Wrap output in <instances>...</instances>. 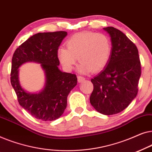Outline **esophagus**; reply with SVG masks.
Masks as SVG:
<instances>
[{"label": "esophagus", "instance_id": "34e87169", "mask_svg": "<svg viewBox=\"0 0 152 152\" xmlns=\"http://www.w3.org/2000/svg\"><path fill=\"white\" fill-rule=\"evenodd\" d=\"M77 80H78V82H84V81L85 80V78L84 77H82V76H80V75H79L78 77H77Z\"/></svg>", "mask_w": 152, "mask_h": 152}]
</instances>
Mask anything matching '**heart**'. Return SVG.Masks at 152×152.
I'll use <instances>...</instances> for the list:
<instances>
[{
    "label": "heart",
    "mask_w": 152,
    "mask_h": 152,
    "mask_svg": "<svg viewBox=\"0 0 152 152\" xmlns=\"http://www.w3.org/2000/svg\"><path fill=\"white\" fill-rule=\"evenodd\" d=\"M67 48H60L57 57L66 69L71 70L77 61L83 72L100 71L109 63L112 45L109 37L103 33L82 32L72 35L66 41Z\"/></svg>",
    "instance_id": "heart-1"
}]
</instances>
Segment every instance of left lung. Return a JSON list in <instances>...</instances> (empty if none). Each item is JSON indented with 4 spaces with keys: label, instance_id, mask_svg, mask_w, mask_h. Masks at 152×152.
I'll return each instance as SVG.
<instances>
[{
    "label": "left lung",
    "instance_id": "left-lung-1",
    "mask_svg": "<svg viewBox=\"0 0 152 152\" xmlns=\"http://www.w3.org/2000/svg\"><path fill=\"white\" fill-rule=\"evenodd\" d=\"M111 37V55L102 71L91 79L90 102L104 115L120 113L138 94L141 64L136 45L113 27L104 28Z\"/></svg>",
    "mask_w": 152,
    "mask_h": 152
}]
</instances>
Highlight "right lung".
<instances>
[{
    "instance_id": "add662e5",
    "label": "right lung",
    "mask_w": 152,
    "mask_h": 152,
    "mask_svg": "<svg viewBox=\"0 0 152 152\" xmlns=\"http://www.w3.org/2000/svg\"><path fill=\"white\" fill-rule=\"evenodd\" d=\"M67 32L57 31L38 33L16 49L12 59L11 84L19 104L31 115L43 121L59 118L67 106V97L77 83L75 74L59 69L57 51ZM28 61L41 64L47 81L45 88L37 94L27 93L18 81V68Z\"/></svg>"
}]
</instances>
